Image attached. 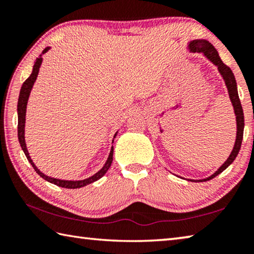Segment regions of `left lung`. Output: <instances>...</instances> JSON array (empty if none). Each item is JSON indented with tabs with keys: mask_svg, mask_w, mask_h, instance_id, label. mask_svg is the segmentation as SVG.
Listing matches in <instances>:
<instances>
[{
	"mask_svg": "<svg viewBox=\"0 0 254 254\" xmlns=\"http://www.w3.org/2000/svg\"><path fill=\"white\" fill-rule=\"evenodd\" d=\"M189 49H190V51H194V53L197 51V53L204 54L206 57H207L210 62L214 64V65L217 66L218 71L221 72V75L223 76V79L225 80L227 91H229V95H230L232 104H233L234 112L236 115V127H238V131H236V140H235L234 148L232 150L230 157L227 158V160L224 163H223V166L220 167V169L210 176V177L203 180H190V182H207V180L213 179L216 177L217 175H220L222 171H224L227 167L234 161L236 156H238V153L241 149V144H242V139H243L244 115H243L242 105H241V102L239 98L238 88H236L235 77L233 75V72H232L231 68L229 66H226L225 64L222 62V59L220 58V56H218L217 51L214 48L213 45L209 44V42L206 40H194L190 42V45H189Z\"/></svg>",
	"mask_w": 254,
	"mask_h": 254,
	"instance_id": "1",
	"label": "left lung"
}]
</instances>
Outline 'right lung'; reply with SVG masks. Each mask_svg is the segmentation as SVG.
<instances>
[{
	"label": "right lung",
	"mask_w": 254,
	"mask_h": 254,
	"mask_svg": "<svg viewBox=\"0 0 254 254\" xmlns=\"http://www.w3.org/2000/svg\"><path fill=\"white\" fill-rule=\"evenodd\" d=\"M49 47H47V48L42 51V54H45L48 51ZM41 62H42V58L39 57L37 60L36 63H34L33 65V69L31 75H30L27 80L24 81L22 84V87H21V91H20V95H19V101H18V137H19V142L21 148H22L23 152L25 154V157L29 160V162L31 163L33 169L36 170V173L40 176V177L44 178L47 182H49L51 184H55L57 185L59 187H64V188H70V189H75V188H80V187H84L86 185L88 184H92L94 182H96L100 178H102L103 176L106 174V171L109 170V168L112 165V161H113V147L111 149V152H110V156L107 158V160L105 162V165L103 168L96 173L92 177H89L87 179H84V180H62V179H56V178H51L48 177V176H46L45 174H42L41 171L37 168L36 165H34L33 161L31 160V158L29 156V152L27 150V145H25V141H24V123H25V111H27V103H28V98L30 95V92H31V88L34 84V81L37 79V76H38V72H39V68L41 66Z\"/></svg>",
	"instance_id": "right-lung-1"
}]
</instances>
